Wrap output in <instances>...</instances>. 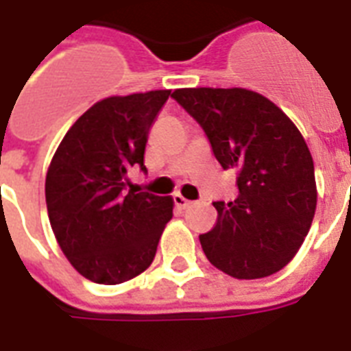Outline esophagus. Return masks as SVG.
Listing matches in <instances>:
<instances>
[{"mask_svg":"<svg viewBox=\"0 0 351 351\" xmlns=\"http://www.w3.org/2000/svg\"><path fill=\"white\" fill-rule=\"evenodd\" d=\"M173 200H175L176 208H180V210H184V208H187V206L191 204V200H187L186 197H182V195H175Z\"/></svg>","mask_w":351,"mask_h":351,"instance_id":"34e87169","label":"esophagus"}]
</instances>
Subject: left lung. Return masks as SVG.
Listing matches in <instances>:
<instances>
[{
    "label": "left lung",
    "instance_id": "8db88e82",
    "mask_svg": "<svg viewBox=\"0 0 351 351\" xmlns=\"http://www.w3.org/2000/svg\"><path fill=\"white\" fill-rule=\"evenodd\" d=\"M171 97L202 127L221 167L237 171V199L213 202L217 224L199 237L206 258L237 280L282 271L317 208L315 165L300 130L245 88H182Z\"/></svg>",
    "mask_w": 351,
    "mask_h": 351
}]
</instances>
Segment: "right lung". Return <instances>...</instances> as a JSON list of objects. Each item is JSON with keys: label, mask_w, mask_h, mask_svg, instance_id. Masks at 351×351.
Returning a JSON list of instances; mask_svg holds the SVG:
<instances>
[{"label": "right lung", "mask_w": 351, "mask_h": 351, "mask_svg": "<svg viewBox=\"0 0 351 351\" xmlns=\"http://www.w3.org/2000/svg\"><path fill=\"white\" fill-rule=\"evenodd\" d=\"M171 90L99 101L73 123L45 176L49 223L79 274L103 285L145 271L173 217V199L134 189L127 175L145 173L147 138Z\"/></svg>", "instance_id": "add662e5"}]
</instances>
